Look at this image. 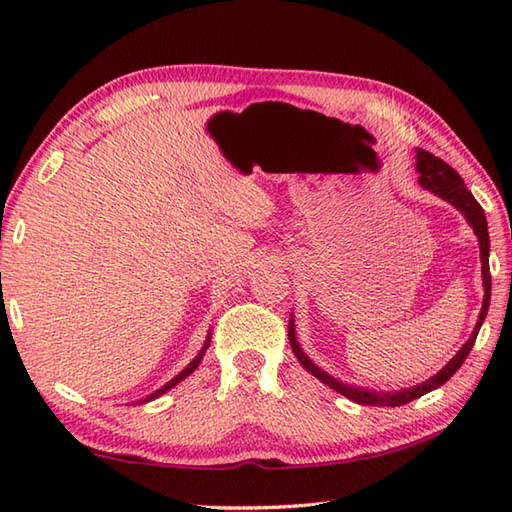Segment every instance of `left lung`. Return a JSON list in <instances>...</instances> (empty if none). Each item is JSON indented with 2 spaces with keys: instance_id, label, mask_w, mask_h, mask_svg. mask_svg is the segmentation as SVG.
Returning a JSON list of instances; mask_svg holds the SVG:
<instances>
[{
  "instance_id": "obj_1",
  "label": "left lung",
  "mask_w": 512,
  "mask_h": 512,
  "mask_svg": "<svg viewBox=\"0 0 512 512\" xmlns=\"http://www.w3.org/2000/svg\"><path fill=\"white\" fill-rule=\"evenodd\" d=\"M417 162H415V171L419 173V184L423 189L434 193L436 197L445 199L447 204H452L460 215L467 219V223L471 226L473 234L478 236V245H480V263H482V289H484V297H482V308L476 326H473V332L469 339L465 341V345L460 347L456 352V356L447 363L441 371H436L432 378H428L426 382L408 386V389H400V391H376V389H367V386H356V384H347L339 378L330 376L328 371H323L319 365H315L313 360L308 358V354L302 350V345L297 341V332H295V319L291 313L289 319V341H291V350L297 356L302 367L313 373L317 380H321L330 389H334L336 393L345 395L347 400H352L356 404L363 406H402L417 400V397L426 395L434 389H439L447 380H450L454 373L460 369V365L465 363V358L469 356L473 343H476V336L482 328L486 310H489V302H491V271H489V252H491V241H489V226H486V217L482 206L476 202V197L471 195V191L465 186L463 178L447 165L445 160L436 158L434 154L426 152V149H417Z\"/></svg>"
}]
</instances>
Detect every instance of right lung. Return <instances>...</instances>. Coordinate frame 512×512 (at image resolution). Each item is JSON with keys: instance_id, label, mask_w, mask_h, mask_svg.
Here are the masks:
<instances>
[{"instance_id": "right-lung-1", "label": "right lung", "mask_w": 512, "mask_h": 512, "mask_svg": "<svg viewBox=\"0 0 512 512\" xmlns=\"http://www.w3.org/2000/svg\"><path fill=\"white\" fill-rule=\"evenodd\" d=\"M210 334H213V330H208V334H206V341H204V345H202V350H199L197 352V356L191 360V363L189 365H186L180 373H178V376L176 378H171L167 384H162L160 386V389H156L152 395H147V397H143V400H139V402H136V404H147V402H152V400H156V397H160L162 393H167V391H171L173 389V386H176V384H180L184 378H189L191 376V373L199 367V363H202V358H204V354H206V350H208V345H210Z\"/></svg>"}]
</instances>
